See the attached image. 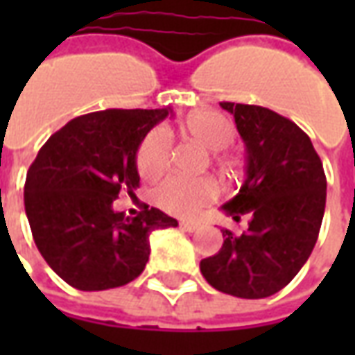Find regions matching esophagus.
I'll return each instance as SVG.
<instances>
[{
	"instance_id": "esophagus-1",
	"label": "esophagus",
	"mask_w": 355,
	"mask_h": 355,
	"mask_svg": "<svg viewBox=\"0 0 355 355\" xmlns=\"http://www.w3.org/2000/svg\"><path fill=\"white\" fill-rule=\"evenodd\" d=\"M180 226H182L186 232H196L200 228V223H196V220H182Z\"/></svg>"
}]
</instances>
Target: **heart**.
Listing matches in <instances>:
<instances>
[{"mask_svg":"<svg viewBox=\"0 0 355 355\" xmlns=\"http://www.w3.org/2000/svg\"><path fill=\"white\" fill-rule=\"evenodd\" d=\"M180 131L188 139L196 140L209 152H218L230 144L236 137V129L228 117L218 112L201 110L193 112L180 123ZM171 140L159 129L148 132L137 152V169L144 178L162 175L169 165ZM216 182L209 177H180L171 175L162 180L154 192L155 203L177 216H192L201 207L216 198Z\"/></svg>","mask_w":355,"mask_h":355,"instance_id":"1","label":"heart"}]
</instances>
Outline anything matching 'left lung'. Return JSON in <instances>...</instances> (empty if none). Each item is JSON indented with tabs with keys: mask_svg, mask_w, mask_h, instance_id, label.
<instances>
[{
	"mask_svg": "<svg viewBox=\"0 0 355 355\" xmlns=\"http://www.w3.org/2000/svg\"><path fill=\"white\" fill-rule=\"evenodd\" d=\"M245 142L247 173L223 209L249 216L241 236L223 230L220 251L200 262L211 287L239 298H266L304 266L325 213L327 180L312 140L272 110L220 102Z\"/></svg>",
	"mask_w": 355,
	"mask_h": 355,
	"instance_id": "obj_1",
	"label": "left lung"
}]
</instances>
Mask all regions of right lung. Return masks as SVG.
<instances>
[{
  "mask_svg": "<svg viewBox=\"0 0 355 355\" xmlns=\"http://www.w3.org/2000/svg\"><path fill=\"white\" fill-rule=\"evenodd\" d=\"M173 110H102L51 137L30 165L24 209L40 253L80 291L121 287L142 274L150 234L178 223L159 209L125 216L119 192L139 188L137 152L148 131Z\"/></svg>",
  "mask_w": 355,
  "mask_h": 355,
  "instance_id": "right-lung-1",
  "label": "right lung"
}]
</instances>
